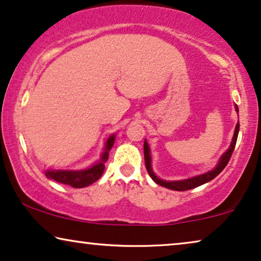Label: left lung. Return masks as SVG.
Returning a JSON list of instances; mask_svg holds the SVG:
<instances>
[{"label":"left lung","instance_id":"1","mask_svg":"<svg viewBox=\"0 0 261 261\" xmlns=\"http://www.w3.org/2000/svg\"><path fill=\"white\" fill-rule=\"evenodd\" d=\"M235 110H237V113L239 114L238 106H235ZM239 128H240V124H239V121H238L237 126H235L234 135H233V139H231L229 147H228L227 151L224 152L222 155H221V158L219 159V162H217V164L213 170H210L205 173L198 174V176H194V177L187 178V179H180V180H164V179H160V178L156 176V174L154 173V171H153V169H152L151 148H149L147 140L145 139L144 154H145V165H146V169H147V172L156 184H159L164 188H167V189H170V190H174V191L190 190V189L197 188V187H199V185L208 183V181L213 180L214 178L217 176V174H220L221 172H222V170L227 166V164H228V162H229V159L231 156V153H233L234 148H235V144H237Z\"/></svg>","mask_w":261,"mask_h":261}]
</instances>
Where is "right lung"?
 <instances>
[{"instance_id": "1", "label": "right lung", "mask_w": 261, "mask_h": 261, "mask_svg": "<svg viewBox=\"0 0 261 261\" xmlns=\"http://www.w3.org/2000/svg\"><path fill=\"white\" fill-rule=\"evenodd\" d=\"M116 134H112L107 139L105 148L97 162L90 167L83 170H46L45 176L48 179H53L58 183L70 185L72 188H85L99 179L105 171V164L109 158V151L115 142Z\"/></svg>"}]
</instances>
